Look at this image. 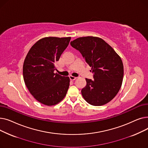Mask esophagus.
<instances>
[{
	"mask_svg": "<svg viewBox=\"0 0 148 148\" xmlns=\"http://www.w3.org/2000/svg\"><path fill=\"white\" fill-rule=\"evenodd\" d=\"M69 79H70V80H75L77 79V77L72 76V75H70L69 76Z\"/></svg>",
	"mask_w": 148,
	"mask_h": 148,
	"instance_id": "34e87169",
	"label": "esophagus"
}]
</instances>
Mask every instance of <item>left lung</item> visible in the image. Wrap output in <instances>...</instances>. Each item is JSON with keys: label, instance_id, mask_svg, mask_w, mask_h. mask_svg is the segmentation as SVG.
I'll list each match as a JSON object with an SVG mask.
<instances>
[{"label": "left lung", "instance_id": "obj_1", "mask_svg": "<svg viewBox=\"0 0 148 148\" xmlns=\"http://www.w3.org/2000/svg\"><path fill=\"white\" fill-rule=\"evenodd\" d=\"M70 44L80 52L94 73V79H86V86L82 89L84 99L95 106L110 102L117 95L122 83L123 66L120 56L98 37H80Z\"/></svg>", "mask_w": 148, "mask_h": 148}]
</instances>
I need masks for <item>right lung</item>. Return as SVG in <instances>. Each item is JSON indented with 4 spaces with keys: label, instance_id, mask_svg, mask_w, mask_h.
Listing matches in <instances>:
<instances>
[{
    "label": "right lung",
    "instance_id": "obj_1",
    "mask_svg": "<svg viewBox=\"0 0 148 148\" xmlns=\"http://www.w3.org/2000/svg\"><path fill=\"white\" fill-rule=\"evenodd\" d=\"M71 37H45L29 50L23 67V79L33 97L46 106L57 104L64 98L69 78L54 73L55 63L66 49Z\"/></svg>",
    "mask_w": 148,
    "mask_h": 148
}]
</instances>
